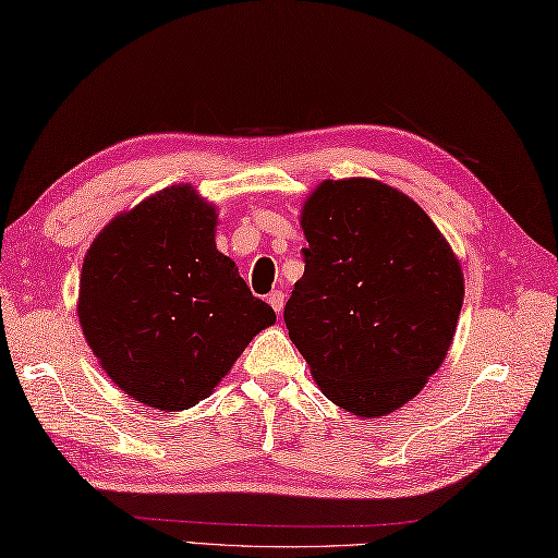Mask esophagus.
<instances>
[{
	"label": "esophagus",
	"instance_id": "esophagus-1",
	"mask_svg": "<svg viewBox=\"0 0 558 558\" xmlns=\"http://www.w3.org/2000/svg\"><path fill=\"white\" fill-rule=\"evenodd\" d=\"M267 303L271 305V310L277 312V315H281V310H283V303H287V298H283L281 291H271V293L267 295Z\"/></svg>",
	"mask_w": 558,
	"mask_h": 558
}]
</instances>
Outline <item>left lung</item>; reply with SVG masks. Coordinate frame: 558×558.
Listing matches in <instances>:
<instances>
[{"label": "left lung", "mask_w": 558, "mask_h": 558, "mask_svg": "<svg viewBox=\"0 0 558 558\" xmlns=\"http://www.w3.org/2000/svg\"><path fill=\"white\" fill-rule=\"evenodd\" d=\"M293 345L341 410L378 418L418 396L452 345L464 275L421 206L378 180H326L303 206Z\"/></svg>", "instance_id": "1"}]
</instances>
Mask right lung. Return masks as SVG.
Instances as JSON below:
<instances>
[{"label": "right lung", "mask_w": 558, "mask_h": 558, "mask_svg": "<svg viewBox=\"0 0 558 558\" xmlns=\"http://www.w3.org/2000/svg\"><path fill=\"white\" fill-rule=\"evenodd\" d=\"M217 213L174 184L120 213L89 246L77 317L125 396L162 412L208 398L275 310L215 246Z\"/></svg>", "instance_id": "add662e5"}]
</instances>
